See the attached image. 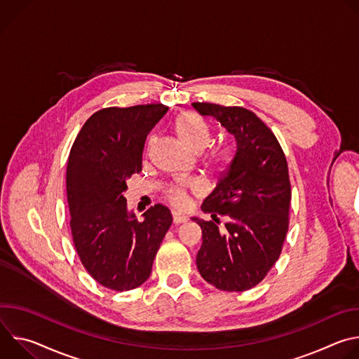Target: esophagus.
<instances>
[{
	"label": "esophagus",
	"mask_w": 359,
	"mask_h": 359,
	"mask_svg": "<svg viewBox=\"0 0 359 359\" xmlns=\"http://www.w3.org/2000/svg\"><path fill=\"white\" fill-rule=\"evenodd\" d=\"M187 222V217L177 213V212H173V223L175 224H182V223H186Z\"/></svg>",
	"instance_id": "34e87169"
}]
</instances>
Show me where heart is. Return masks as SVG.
<instances>
[{"mask_svg": "<svg viewBox=\"0 0 359 359\" xmlns=\"http://www.w3.org/2000/svg\"><path fill=\"white\" fill-rule=\"evenodd\" d=\"M177 133L183 143L191 151H201L210 142V130L204 121L193 114L187 112L180 116L177 122ZM212 161L217 166H223L227 162V151L216 150L212 155ZM168 198L177 209H187L189 208V197L184 187H173L168 191Z\"/></svg>", "mask_w": 359, "mask_h": 359, "instance_id": "heart-1", "label": "heart"}]
</instances>
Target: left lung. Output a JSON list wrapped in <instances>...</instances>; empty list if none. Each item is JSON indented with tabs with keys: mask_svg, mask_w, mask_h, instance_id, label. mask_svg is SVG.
I'll list each match as a JSON object with an SVG mask.
<instances>
[{
	"mask_svg": "<svg viewBox=\"0 0 359 359\" xmlns=\"http://www.w3.org/2000/svg\"><path fill=\"white\" fill-rule=\"evenodd\" d=\"M236 139V153L201 210L191 217L201 229L196 264L200 276L223 291L257 285L280 257L288 231L291 186L284 151L266 123L248 109L193 102ZM219 217L226 219L220 229Z\"/></svg>",
	"mask_w": 359,
	"mask_h": 359,
	"instance_id": "1",
	"label": "left lung"
}]
</instances>
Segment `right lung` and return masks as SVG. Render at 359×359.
Returning a JSON list of instances; mask_svg holds the SVG:
<instances>
[{"mask_svg": "<svg viewBox=\"0 0 359 359\" xmlns=\"http://www.w3.org/2000/svg\"><path fill=\"white\" fill-rule=\"evenodd\" d=\"M163 104L105 108L79 130L68 159L67 194L74 244L86 271L107 288L142 285L172 224L155 204L139 222L128 209V179L142 170L149 132L166 115Z\"/></svg>", "mask_w": 359, "mask_h": 359, "instance_id": "obj_1", "label": "right lung"}]
</instances>
